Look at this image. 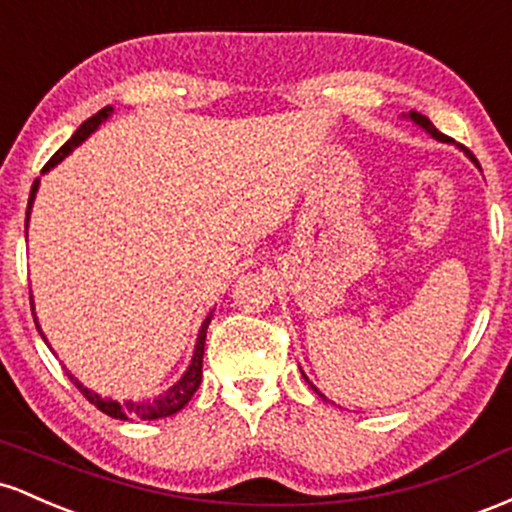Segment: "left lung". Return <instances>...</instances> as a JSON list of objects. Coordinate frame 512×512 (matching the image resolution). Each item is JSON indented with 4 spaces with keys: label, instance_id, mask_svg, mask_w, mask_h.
<instances>
[{
    "label": "left lung",
    "instance_id": "8db88e82",
    "mask_svg": "<svg viewBox=\"0 0 512 512\" xmlns=\"http://www.w3.org/2000/svg\"><path fill=\"white\" fill-rule=\"evenodd\" d=\"M409 116H411L413 123H418V125H421V128H426V130L430 132V135H433V137H438V140H442V142H447V137L442 135V132L435 130V125L430 123V120H428L426 116H421V113H409ZM304 380H307V377H304ZM314 392H317V389H314ZM319 396H324V394H319Z\"/></svg>",
    "mask_w": 512,
    "mask_h": 512
}]
</instances>
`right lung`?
Masks as SVG:
<instances>
[{
    "instance_id": "right-lung-1",
    "label": "right lung",
    "mask_w": 512,
    "mask_h": 512,
    "mask_svg": "<svg viewBox=\"0 0 512 512\" xmlns=\"http://www.w3.org/2000/svg\"><path fill=\"white\" fill-rule=\"evenodd\" d=\"M111 111H113V108L106 106V108H101L99 113H94V116H91L89 120H84V123L79 125V130L74 132L70 140H67L65 145H62V147L57 149V152L53 154V157H50V162L45 164L43 171L53 169V166H55L57 162H62V159H65L67 154H70L74 147L82 145L86 137H89L91 132L99 128L103 120L111 116ZM36 191H38V179L33 181V186H31V195H28V210H26V215H31V205H33V198H36ZM26 227H28V217H26ZM33 319H36V317H33ZM210 319H212V314H208V319H205L203 326H200L198 343H195V353H193L191 365H188L186 375H183L181 380L176 382L174 387L169 389V392H166L164 396H157V399H154V401H125V404H118V401L101 399L99 394L89 392V389L82 387V384L74 380L72 375H70V380H72L74 384H77V389L86 396V401H89V404H94L96 409L103 411V413H106V416H111V418H120V421H128V418H132V416H140V418H145V421H154V418L174 416V413H179V411L183 409V406H186L188 401H191V396L195 394V389L200 387V380H203L205 333H208Z\"/></svg>"
}]
</instances>
